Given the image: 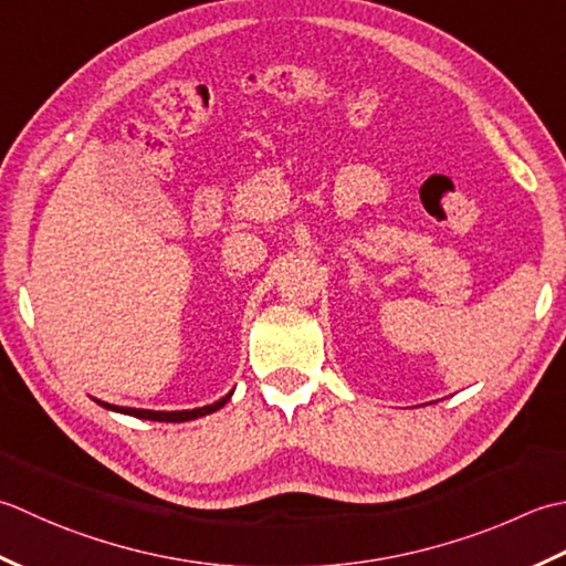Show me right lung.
Here are the masks:
<instances>
[{"label":"right lung","instance_id":"add662e5","mask_svg":"<svg viewBox=\"0 0 566 566\" xmlns=\"http://www.w3.org/2000/svg\"><path fill=\"white\" fill-rule=\"evenodd\" d=\"M234 390H229L224 398H219L212 406H202V408H192V410H142V408H122V406H109V402L97 400L102 408L122 412V415H132V418H142V420H154V422H188L195 418H202V415H210L219 408H224L229 398H232Z\"/></svg>","mask_w":566,"mask_h":566}]
</instances>
